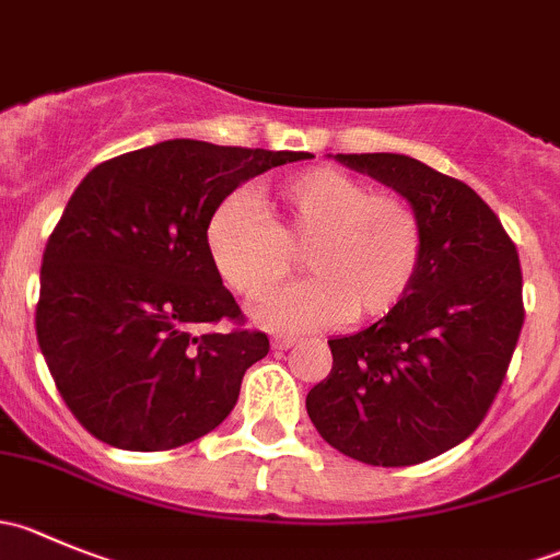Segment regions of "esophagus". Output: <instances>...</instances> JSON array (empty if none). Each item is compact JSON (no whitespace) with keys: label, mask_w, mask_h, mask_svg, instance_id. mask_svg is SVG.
<instances>
[{"label":"esophagus","mask_w":560,"mask_h":560,"mask_svg":"<svg viewBox=\"0 0 560 560\" xmlns=\"http://www.w3.org/2000/svg\"><path fill=\"white\" fill-rule=\"evenodd\" d=\"M273 349H290V347H295L298 343V338H292V336H273Z\"/></svg>","instance_id":"1"}]
</instances>
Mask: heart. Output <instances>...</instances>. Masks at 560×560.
<instances>
[{"instance_id":"1","label":"heart","mask_w":560,"mask_h":560,"mask_svg":"<svg viewBox=\"0 0 560 560\" xmlns=\"http://www.w3.org/2000/svg\"><path fill=\"white\" fill-rule=\"evenodd\" d=\"M206 246L224 284L244 298L281 284L303 252L314 279L262 298L252 312L268 330L301 332L393 314L420 276L425 230L400 195L314 167L270 189L262 211L222 202L208 219Z\"/></svg>"}]
</instances>
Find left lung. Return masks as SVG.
Instances as JSON below:
<instances>
[{
  "label": "left lung",
  "mask_w": 560,
  "mask_h": 560,
  "mask_svg": "<svg viewBox=\"0 0 560 560\" xmlns=\"http://www.w3.org/2000/svg\"><path fill=\"white\" fill-rule=\"evenodd\" d=\"M415 206L425 254L393 314L330 338L332 369L306 395L314 428L369 466H415L471 436L523 327L521 257L499 217L463 180L404 154H336Z\"/></svg>",
  "instance_id": "8db88e82"
}]
</instances>
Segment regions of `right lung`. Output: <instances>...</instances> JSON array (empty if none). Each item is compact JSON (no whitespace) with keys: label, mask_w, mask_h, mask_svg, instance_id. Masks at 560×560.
I'll list each match as a JSON object with an SVG mask.
<instances>
[{"label":"right lung","mask_w":560,"mask_h":560,"mask_svg":"<svg viewBox=\"0 0 560 560\" xmlns=\"http://www.w3.org/2000/svg\"><path fill=\"white\" fill-rule=\"evenodd\" d=\"M306 151L165 140L78 184L39 268L37 341L56 389L100 442L132 453L206 436L233 411L268 336L244 319L206 246L211 213Z\"/></svg>","instance_id":"right-lung-1"}]
</instances>
